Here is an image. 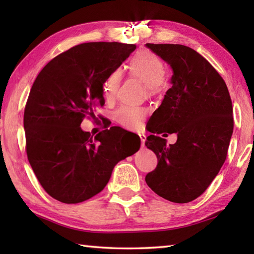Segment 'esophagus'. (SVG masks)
<instances>
[{"instance_id":"obj_1","label":"esophagus","mask_w":254,"mask_h":254,"mask_svg":"<svg viewBox=\"0 0 254 254\" xmlns=\"http://www.w3.org/2000/svg\"><path fill=\"white\" fill-rule=\"evenodd\" d=\"M139 138H141V143H142V147L145 146V141H146V135L145 134H138Z\"/></svg>"}]
</instances>
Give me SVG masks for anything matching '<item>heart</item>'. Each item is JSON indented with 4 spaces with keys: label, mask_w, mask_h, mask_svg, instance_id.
<instances>
[{
    "label": "heart",
    "mask_w": 254,
    "mask_h": 254,
    "mask_svg": "<svg viewBox=\"0 0 254 254\" xmlns=\"http://www.w3.org/2000/svg\"><path fill=\"white\" fill-rule=\"evenodd\" d=\"M127 72L133 77H136L144 83L145 91L153 95L157 93L161 86V80L166 74V65L161 59L149 50L138 51L134 55L127 64ZM119 82H120V72L113 69L105 77L102 82V93L105 98L110 100L116 96ZM144 117V110L139 107L124 106L119 109L115 118L121 126L135 128L139 127Z\"/></svg>",
    "instance_id": "b5f03b06"
}]
</instances>
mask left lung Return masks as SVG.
Returning <instances> with one entry per match:
<instances>
[{"instance_id":"8db88e82","label":"left lung","mask_w":254,"mask_h":254,"mask_svg":"<svg viewBox=\"0 0 254 254\" xmlns=\"http://www.w3.org/2000/svg\"><path fill=\"white\" fill-rule=\"evenodd\" d=\"M168 63L171 88L150 117L147 148L157 156L155 170L145 181L159 196L189 203L206 190L227 156L234 130L233 104L225 80L195 50L182 45L146 44ZM176 132L166 145L155 133ZM167 135V134H164Z\"/></svg>"}]
</instances>
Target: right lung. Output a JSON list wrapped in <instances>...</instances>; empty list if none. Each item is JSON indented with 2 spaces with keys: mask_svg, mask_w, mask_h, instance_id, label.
<instances>
[{
  "mask_svg": "<svg viewBox=\"0 0 254 254\" xmlns=\"http://www.w3.org/2000/svg\"><path fill=\"white\" fill-rule=\"evenodd\" d=\"M135 45L87 42L61 53L38 74L24 112L26 152L45 191L62 203L93 197L109 182L115 166L141 146L126 147V130L112 127L90 136L86 115L105 104L102 82Z\"/></svg>",
  "mask_w": 254,
  "mask_h": 254,
  "instance_id": "obj_1",
  "label": "right lung"
}]
</instances>
